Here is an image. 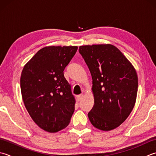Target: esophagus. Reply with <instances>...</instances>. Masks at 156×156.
<instances>
[{
    "instance_id": "esophagus-1",
    "label": "esophagus",
    "mask_w": 156,
    "mask_h": 156,
    "mask_svg": "<svg viewBox=\"0 0 156 156\" xmlns=\"http://www.w3.org/2000/svg\"><path fill=\"white\" fill-rule=\"evenodd\" d=\"M83 97H84L83 94H78V95H77V99H78V101H80V100H82Z\"/></svg>"
}]
</instances>
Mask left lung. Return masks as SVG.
Instances as JSON below:
<instances>
[{
	"mask_svg": "<svg viewBox=\"0 0 156 156\" xmlns=\"http://www.w3.org/2000/svg\"><path fill=\"white\" fill-rule=\"evenodd\" d=\"M79 53L93 79L94 104L88 114L89 120L99 130L114 129L135 106L138 90L135 69L114 45L80 46Z\"/></svg>",
	"mask_w": 156,
	"mask_h": 156,
	"instance_id": "obj_1",
	"label": "left lung"
}]
</instances>
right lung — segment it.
<instances>
[{
    "mask_svg": "<svg viewBox=\"0 0 156 156\" xmlns=\"http://www.w3.org/2000/svg\"><path fill=\"white\" fill-rule=\"evenodd\" d=\"M77 49L72 46L42 48L21 72L24 105L34 122L47 132L63 129L74 114L75 99L63 71Z\"/></svg>",
    "mask_w": 156,
    "mask_h": 156,
    "instance_id": "1",
    "label": "right lung"
}]
</instances>
